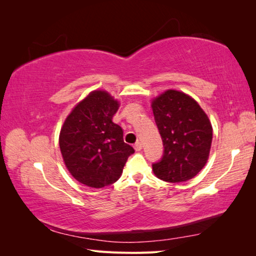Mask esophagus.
<instances>
[{
    "label": "esophagus",
    "instance_id": "obj_1",
    "mask_svg": "<svg viewBox=\"0 0 256 256\" xmlns=\"http://www.w3.org/2000/svg\"><path fill=\"white\" fill-rule=\"evenodd\" d=\"M134 150L136 152H140V150H142V144H140V142H136L134 144Z\"/></svg>",
    "mask_w": 256,
    "mask_h": 256
}]
</instances>
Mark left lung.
Instances as JSON below:
<instances>
[{
	"label": "left lung",
	"mask_w": 256,
	"mask_h": 256,
	"mask_svg": "<svg viewBox=\"0 0 256 256\" xmlns=\"http://www.w3.org/2000/svg\"><path fill=\"white\" fill-rule=\"evenodd\" d=\"M155 123L164 145L160 160L153 172L168 182H187L208 160L212 126L206 114L192 98L167 90L152 102Z\"/></svg>",
	"instance_id": "1"
}]
</instances>
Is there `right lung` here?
I'll list each match as a JSON object with an SVG mask.
<instances>
[{
  "label": "right lung",
  "instance_id": "right-lung-1",
  "mask_svg": "<svg viewBox=\"0 0 256 256\" xmlns=\"http://www.w3.org/2000/svg\"><path fill=\"white\" fill-rule=\"evenodd\" d=\"M118 102L106 91H94L74 106L64 121L59 146L70 174L81 184L102 188L120 178L128 156L123 130L112 122Z\"/></svg>",
  "mask_w": 256,
  "mask_h": 256
}]
</instances>
